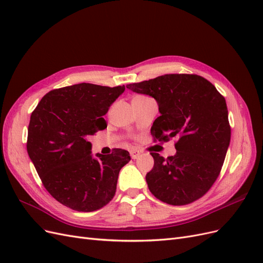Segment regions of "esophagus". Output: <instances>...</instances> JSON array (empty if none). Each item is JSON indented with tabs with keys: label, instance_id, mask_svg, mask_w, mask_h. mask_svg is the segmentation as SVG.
<instances>
[{
	"label": "esophagus",
	"instance_id": "esophagus-1",
	"mask_svg": "<svg viewBox=\"0 0 263 263\" xmlns=\"http://www.w3.org/2000/svg\"><path fill=\"white\" fill-rule=\"evenodd\" d=\"M130 157H132V159H137L139 156H140V151L139 150H137V149H132L130 151Z\"/></svg>",
	"mask_w": 263,
	"mask_h": 263
}]
</instances>
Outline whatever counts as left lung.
Instances as JSON below:
<instances>
[{"label": "left lung", "instance_id": "1", "mask_svg": "<svg viewBox=\"0 0 263 263\" xmlns=\"http://www.w3.org/2000/svg\"><path fill=\"white\" fill-rule=\"evenodd\" d=\"M126 87L157 101L160 116L151 127L155 141L178 139L174 156L150 153L155 160L146 176L150 192L170 205L198 200L218 178L229 146L225 98L197 74H164Z\"/></svg>", "mask_w": 263, "mask_h": 263}]
</instances>
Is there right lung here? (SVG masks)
<instances>
[{"mask_svg":"<svg viewBox=\"0 0 263 263\" xmlns=\"http://www.w3.org/2000/svg\"><path fill=\"white\" fill-rule=\"evenodd\" d=\"M125 85L80 83L47 93L30 115L27 153L44 186L59 203L78 212L105 206L116 192L129 153L91 155V135L105 129L104 116Z\"/></svg>","mask_w":263,"mask_h":263,"instance_id":"right-lung-1","label":"right lung"}]
</instances>
